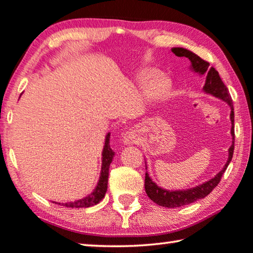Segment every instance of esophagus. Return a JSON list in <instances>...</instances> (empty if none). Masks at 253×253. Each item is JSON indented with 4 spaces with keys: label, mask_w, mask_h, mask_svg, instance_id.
I'll use <instances>...</instances> for the list:
<instances>
[{
    "label": "esophagus",
    "mask_w": 253,
    "mask_h": 253,
    "mask_svg": "<svg viewBox=\"0 0 253 253\" xmlns=\"http://www.w3.org/2000/svg\"><path fill=\"white\" fill-rule=\"evenodd\" d=\"M138 141V134H137V130L134 129V128H130V129H128L125 134H124V137H123V143L125 144V145H133V144L137 143Z\"/></svg>",
    "instance_id": "obj_1"
}]
</instances>
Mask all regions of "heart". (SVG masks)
I'll list each match as a JSON object with an SVG mask.
<instances>
[{
	"label": "heart",
	"instance_id": "obj_1",
	"mask_svg": "<svg viewBox=\"0 0 253 253\" xmlns=\"http://www.w3.org/2000/svg\"><path fill=\"white\" fill-rule=\"evenodd\" d=\"M138 80L143 85H148L153 81H155L152 84L151 92L155 98H163L169 93L171 89V81L167 76H159L158 78V72L155 70L145 69L142 70L138 73Z\"/></svg>",
	"mask_w": 253,
	"mask_h": 253
}]
</instances>
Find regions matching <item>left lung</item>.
Masks as SVG:
<instances>
[{
	"instance_id": "1",
	"label": "left lung",
	"mask_w": 253,
	"mask_h": 253,
	"mask_svg": "<svg viewBox=\"0 0 253 253\" xmlns=\"http://www.w3.org/2000/svg\"><path fill=\"white\" fill-rule=\"evenodd\" d=\"M172 53L178 57H187L189 59L191 65L190 70L194 71L202 76H205V85H204L203 90L208 94L214 95V97L218 98L223 101H225L231 108V135H232V142L231 147L228 148V159L225 163V166L222 170H220L217 174L215 175L213 179H210L208 181L204 182L202 184H198L194 188H189V189L183 190H168L163 189V188L159 187L153 180L148 175L147 171L145 173V191L151 200H153L155 204L159 206L168 207V208H177L184 205H189V204L196 202V200L205 198L207 195H210L213 191L214 188L217 186L220 181V178L224 172H225L226 168L230 164L232 156H233L234 152V109H233V101H232L231 95L228 93L227 87L225 84L223 83L222 80L219 78L218 72L216 71L213 66L210 67V63L204 61L196 55L192 51L186 49L182 47H173L172 48ZM145 169L147 170V166Z\"/></svg>"
}]
</instances>
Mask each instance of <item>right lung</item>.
I'll return each instance as SVG.
<instances>
[{
	"mask_svg": "<svg viewBox=\"0 0 253 253\" xmlns=\"http://www.w3.org/2000/svg\"><path fill=\"white\" fill-rule=\"evenodd\" d=\"M115 156V152L111 150L110 147V133L106 135V141L105 146L102 150V164H101V172H100V178L97 187L94 188V190L91 192L90 195H87L86 197L82 199L75 200V202H70L65 204L59 203L58 205H63L65 207L71 208H87L91 206L97 205L105 197L107 188H108V175H109V167L110 163L112 162V159Z\"/></svg>",
	"mask_w": 253,
	"mask_h": 253,
	"instance_id": "1",
	"label": "right lung"
}]
</instances>
